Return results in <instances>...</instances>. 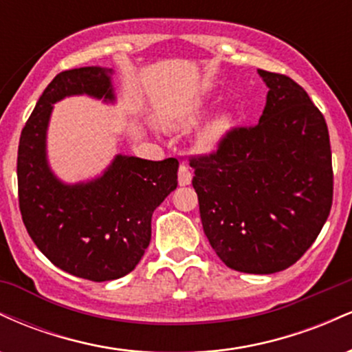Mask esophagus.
I'll use <instances>...</instances> for the list:
<instances>
[{
	"label": "esophagus",
	"mask_w": 352,
	"mask_h": 352,
	"mask_svg": "<svg viewBox=\"0 0 352 352\" xmlns=\"http://www.w3.org/2000/svg\"><path fill=\"white\" fill-rule=\"evenodd\" d=\"M190 182H192V170H190V167L187 164H180L179 167V184L182 187H185V185H188Z\"/></svg>",
	"instance_id": "obj_1"
}]
</instances>
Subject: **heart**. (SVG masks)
<instances>
[{"label": "heart", "instance_id": "b5f03b06", "mask_svg": "<svg viewBox=\"0 0 352 352\" xmlns=\"http://www.w3.org/2000/svg\"><path fill=\"white\" fill-rule=\"evenodd\" d=\"M195 117H197L195 114L190 116L188 119L185 120V124L195 122ZM228 125H230L228 117H218L217 120H213L212 124H208L207 127L201 131V134L199 135V144L201 147H212V145L215 144L221 135H223V132L227 131Z\"/></svg>", "mask_w": 352, "mask_h": 352}]
</instances>
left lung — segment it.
Returning a JSON list of instances; mask_svg holds the SVG:
<instances>
[{"label": "left lung", "instance_id": "obj_1", "mask_svg": "<svg viewBox=\"0 0 352 352\" xmlns=\"http://www.w3.org/2000/svg\"><path fill=\"white\" fill-rule=\"evenodd\" d=\"M260 122L230 127L217 151L190 157L210 245L228 268L270 274L296 263L333 205L324 116L292 78L260 69Z\"/></svg>", "mask_w": 352, "mask_h": 352}]
</instances>
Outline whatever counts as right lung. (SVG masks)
<instances>
[{"label": "right lung", "instance_id": "add662e5", "mask_svg": "<svg viewBox=\"0 0 352 352\" xmlns=\"http://www.w3.org/2000/svg\"><path fill=\"white\" fill-rule=\"evenodd\" d=\"M111 69L63 71L44 89L18 147V200L23 223L44 256L89 281H111L135 268L151 243L153 210L177 188L179 160L117 155L102 177L64 185L46 164L52 104L72 94L114 99Z\"/></svg>", "mask_w": 352, "mask_h": 352}]
</instances>
